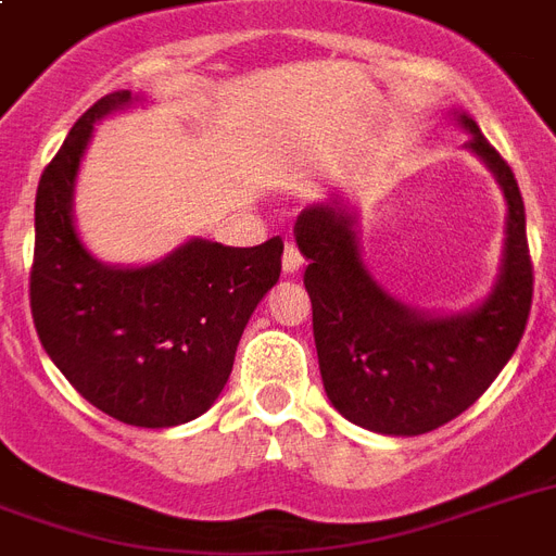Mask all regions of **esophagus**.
I'll return each instance as SVG.
<instances>
[{"label":"esophagus","mask_w":556,"mask_h":556,"mask_svg":"<svg viewBox=\"0 0 556 556\" xmlns=\"http://www.w3.org/2000/svg\"><path fill=\"white\" fill-rule=\"evenodd\" d=\"M303 253H300V248H296L294 242H288L286 244V253H282V270H286L288 277L291 274H296V270L303 268Z\"/></svg>","instance_id":"34e87169"}]
</instances>
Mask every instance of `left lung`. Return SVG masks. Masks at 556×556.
Segmentation results:
<instances>
[{
  "label": "left lung",
  "mask_w": 556,
  "mask_h": 556,
  "mask_svg": "<svg viewBox=\"0 0 556 556\" xmlns=\"http://www.w3.org/2000/svg\"><path fill=\"white\" fill-rule=\"evenodd\" d=\"M500 185L505 248L496 282L465 312H424L392 296L366 268L357 210L346 195L308 204L296 216V248L308 260L314 343L326 395L343 418L380 435H421L462 415L517 352L534 270L517 178L467 112H450Z\"/></svg>",
  "instance_id": "1"
}]
</instances>
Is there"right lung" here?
Here are the masks:
<instances>
[{
    "label": "right lung",
    "instance_id": "1",
    "mask_svg": "<svg viewBox=\"0 0 556 556\" xmlns=\"http://www.w3.org/2000/svg\"><path fill=\"white\" fill-rule=\"evenodd\" d=\"M143 100L129 89L100 98L39 178L30 314L48 357L89 404L161 430L216 404L253 308L277 286L282 239L225 248L192 236L147 265L98 260L74 225L83 155L94 124Z\"/></svg>",
    "mask_w": 556,
    "mask_h": 556
}]
</instances>
